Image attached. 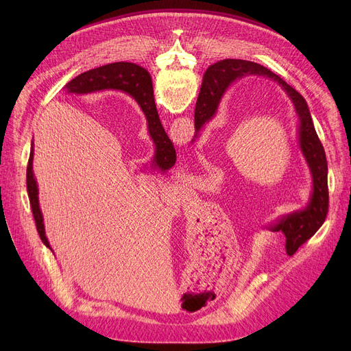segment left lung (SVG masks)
<instances>
[{"label": "left lung", "mask_w": 351, "mask_h": 351, "mask_svg": "<svg viewBox=\"0 0 351 351\" xmlns=\"http://www.w3.org/2000/svg\"><path fill=\"white\" fill-rule=\"evenodd\" d=\"M245 75H263L278 82L291 99L294 110L299 119L298 139L299 147L307 162L311 175V193L307 206L302 210L293 212L280 217L273 223V232L282 230L286 236V249H291V254L296 252L306 241L315 234L326 220L328 210V186H327V160L324 147L316 134L315 125L310 115L308 106L299 92L285 82L279 75L270 69L245 60H222L210 65L204 73V81L196 102L195 110V128L196 135L200 128L215 115L220 99L225 95L228 88L237 80ZM146 118V109L141 105ZM290 254V253H289Z\"/></svg>", "instance_id": "obj_1"}]
</instances>
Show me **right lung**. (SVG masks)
<instances>
[{
    "instance_id": "right-lung-1",
    "label": "right lung",
    "mask_w": 351,
    "mask_h": 351,
    "mask_svg": "<svg viewBox=\"0 0 351 351\" xmlns=\"http://www.w3.org/2000/svg\"><path fill=\"white\" fill-rule=\"evenodd\" d=\"M68 89L78 92V94H90V92H99L106 89H117L126 92L135 101L146 109V114L149 115L147 122H149V134L155 142V155H154V165L159 166L160 171H168L176 162V152L175 147L165 134L162 123L159 121L156 106L154 105V86L152 78L145 68L132 64V62H114L108 64L95 69L86 71L75 80H72L66 85ZM32 160H34V142L31 145L29 160L27 166V191L29 204L32 209V215L35 219V226L38 230L41 241L47 247L51 249L48 239L45 236L44 228V217L40 209V200H38V185L34 178L32 171ZM52 250V249H51Z\"/></svg>"
}]
</instances>
